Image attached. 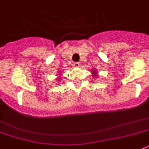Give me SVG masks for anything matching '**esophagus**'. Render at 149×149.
Here are the masks:
<instances>
[{"label": "esophagus", "mask_w": 149, "mask_h": 149, "mask_svg": "<svg viewBox=\"0 0 149 149\" xmlns=\"http://www.w3.org/2000/svg\"><path fill=\"white\" fill-rule=\"evenodd\" d=\"M72 66H75V67H79V62L73 63V64H72Z\"/></svg>", "instance_id": "1"}]
</instances>
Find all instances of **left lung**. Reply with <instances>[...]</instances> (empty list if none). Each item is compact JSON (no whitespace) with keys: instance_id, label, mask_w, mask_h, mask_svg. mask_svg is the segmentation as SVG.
I'll return each instance as SVG.
<instances>
[{"instance_id":"left-lung-1","label":"left lung","mask_w":149,"mask_h":149,"mask_svg":"<svg viewBox=\"0 0 149 149\" xmlns=\"http://www.w3.org/2000/svg\"><path fill=\"white\" fill-rule=\"evenodd\" d=\"M93 73H94V74H95V73H96V72H93ZM95 77H96V75H95Z\"/></svg>"}]
</instances>
